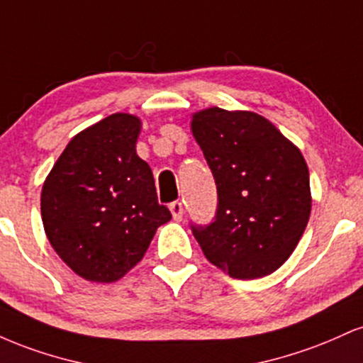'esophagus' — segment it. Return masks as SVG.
I'll use <instances>...</instances> for the list:
<instances>
[{
    "mask_svg": "<svg viewBox=\"0 0 363 363\" xmlns=\"http://www.w3.org/2000/svg\"><path fill=\"white\" fill-rule=\"evenodd\" d=\"M170 213H172V216H174V220H176V222H181L182 220V215H184V208H182V203L181 201H174V203H170Z\"/></svg>",
    "mask_w": 363,
    "mask_h": 363,
    "instance_id": "34e87169",
    "label": "esophagus"
}]
</instances>
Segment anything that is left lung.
I'll return each instance as SVG.
<instances>
[{"instance_id":"obj_1","label":"left lung","mask_w":363,"mask_h":363,"mask_svg":"<svg viewBox=\"0 0 363 363\" xmlns=\"http://www.w3.org/2000/svg\"><path fill=\"white\" fill-rule=\"evenodd\" d=\"M191 131L215 177L218 208L191 227L206 259L228 277H268L290 257L311 216L309 169L301 150L251 111L208 107Z\"/></svg>"}]
</instances>
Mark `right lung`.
Returning <instances> with one entry per match:
<instances>
[{
  "mask_svg": "<svg viewBox=\"0 0 363 363\" xmlns=\"http://www.w3.org/2000/svg\"><path fill=\"white\" fill-rule=\"evenodd\" d=\"M141 119L116 112L83 129L45 177L40 213L45 235L78 277L123 278L143 259L172 215L158 205L150 165L136 153Z\"/></svg>",
  "mask_w": 363,
  "mask_h": 363,
  "instance_id": "obj_1",
  "label": "right lung"
}]
</instances>
